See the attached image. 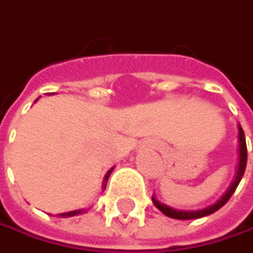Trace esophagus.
<instances>
[{
    "mask_svg": "<svg viewBox=\"0 0 253 253\" xmlns=\"http://www.w3.org/2000/svg\"><path fill=\"white\" fill-rule=\"evenodd\" d=\"M149 146H150V148H153V146H152V143H149Z\"/></svg>",
    "mask_w": 253,
    "mask_h": 253,
    "instance_id": "esophagus-1",
    "label": "esophagus"
}]
</instances>
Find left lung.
Here are the masks:
<instances>
[{
  "mask_svg": "<svg viewBox=\"0 0 253 253\" xmlns=\"http://www.w3.org/2000/svg\"><path fill=\"white\" fill-rule=\"evenodd\" d=\"M246 161H248L246 140H245V133H243L242 127L239 126V164H238V171H236V176H235L233 182L230 184V187L227 188V191L221 195L220 200H217L214 204H211L209 207H204V209H200V210H178V209H173L171 206H167V204L161 203L155 195H152V201H153V204H155L156 209H159L165 216H168V217L171 218L191 220V218H200L204 217V216H209V214H213L214 211H217L218 209H221L229 201V198L232 197V194L235 193V190L238 188L242 176L245 173V169H246Z\"/></svg>",
  "mask_w": 253,
  "mask_h": 253,
  "instance_id": "8db88e82",
  "label": "left lung"
}]
</instances>
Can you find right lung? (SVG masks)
<instances>
[{
  "instance_id": "1",
  "label": "right lung",
  "mask_w": 253,
  "mask_h": 253,
  "mask_svg": "<svg viewBox=\"0 0 253 253\" xmlns=\"http://www.w3.org/2000/svg\"><path fill=\"white\" fill-rule=\"evenodd\" d=\"M39 100V98H37ZM36 100V101H37ZM35 101V103H36ZM113 172V168L108 171V172L105 173V176H104V182H103V188L105 190V185H107V181H108V176H110V173ZM82 213H85V210L84 209H80V210H74V211H68V213H60L59 216L60 217H72V216H78V214H82Z\"/></svg>"
}]
</instances>
